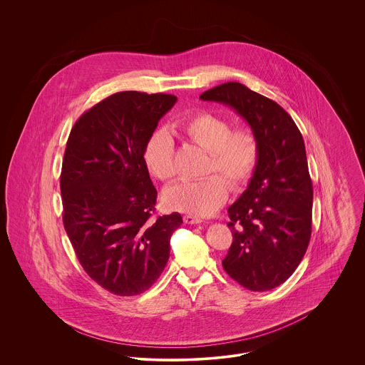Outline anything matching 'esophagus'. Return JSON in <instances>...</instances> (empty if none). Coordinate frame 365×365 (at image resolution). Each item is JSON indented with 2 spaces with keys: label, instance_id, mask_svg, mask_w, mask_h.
<instances>
[{
  "label": "esophagus",
  "instance_id": "obj_1",
  "mask_svg": "<svg viewBox=\"0 0 365 365\" xmlns=\"http://www.w3.org/2000/svg\"><path fill=\"white\" fill-rule=\"evenodd\" d=\"M183 222L186 225H200L202 220L200 217H197V216H192V215H185L183 216Z\"/></svg>",
  "mask_w": 365,
  "mask_h": 365
}]
</instances>
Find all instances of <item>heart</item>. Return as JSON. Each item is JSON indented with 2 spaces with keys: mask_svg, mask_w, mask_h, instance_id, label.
<instances>
[{
  "mask_svg": "<svg viewBox=\"0 0 365 365\" xmlns=\"http://www.w3.org/2000/svg\"><path fill=\"white\" fill-rule=\"evenodd\" d=\"M182 133L208 150L205 174L200 180H185L164 194L170 209L195 216H209L226 202L228 185L232 189L245 187L257 170L260 161V143L249 128L232 130L225 118L210 112H198L180 124ZM143 161L149 173L158 180L171 182L178 174L175 161V143L164 130L150 134L143 148ZM213 172L223 174L225 181Z\"/></svg>",
  "mask_w": 365,
  "mask_h": 365,
  "instance_id": "b5f03b06",
  "label": "heart"
}]
</instances>
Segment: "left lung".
<instances>
[{
  "label": "left lung",
  "mask_w": 365,
  "mask_h": 365,
  "mask_svg": "<svg viewBox=\"0 0 365 365\" xmlns=\"http://www.w3.org/2000/svg\"><path fill=\"white\" fill-rule=\"evenodd\" d=\"M200 98L234 108L259 139L257 170L228 208L232 243L223 268L247 290H271L292 277L311 240L313 187L304 139L280 105L242 83L227 82Z\"/></svg>",
  "instance_id": "8db88e82"
}]
</instances>
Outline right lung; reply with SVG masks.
<instances>
[{"instance_id":"obj_1","label":"right lung","mask_w":365,"mask_h":365,"mask_svg":"<svg viewBox=\"0 0 365 365\" xmlns=\"http://www.w3.org/2000/svg\"><path fill=\"white\" fill-rule=\"evenodd\" d=\"M176 100L115 93L86 110L67 140L60 176L64 228L87 275L112 294L148 290L183 223L178 212L153 217L157 190L143 161L146 140Z\"/></svg>"}]
</instances>
